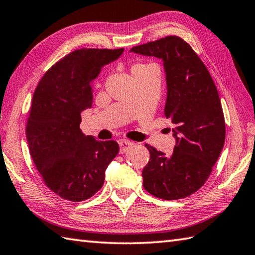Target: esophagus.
Here are the masks:
<instances>
[{"mask_svg": "<svg viewBox=\"0 0 255 255\" xmlns=\"http://www.w3.org/2000/svg\"><path fill=\"white\" fill-rule=\"evenodd\" d=\"M119 145H120V152L126 153L133 146V142L128 140H119Z\"/></svg>", "mask_w": 255, "mask_h": 255, "instance_id": "34e87169", "label": "esophagus"}]
</instances>
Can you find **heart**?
<instances>
[{"label": "heart", "mask_w": 255, "mask_h": 255, "mask_svg": "<svg viewBox=\"0 0 255 255\" xmlns=\"http://www.w3.org/2000/svg\"><path fill=\"white\" fill-rule=\"evenodd\" d=\"M147 66H150V65H146V64H135V65L132 66V72H135V71H138V70L145 69V68H147Z\"/></svg>", "instance_id": "obj_1"}]
</instances>
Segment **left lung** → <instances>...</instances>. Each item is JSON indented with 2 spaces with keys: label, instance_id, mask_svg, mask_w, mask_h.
Returning a JSON list of instances; mask_svg holds the SVG:
<instances>
[{
  "label": "left lung",
  "instance_id": "left-lung-1",
  "mask_svg": "<svg viewBox=\"0 0 255 255\" xmlns=\"http://www.w3.org/2000/svg\"><path fill=\"white\" fill-rule=\"evenodd\" d=\"M129 52L162 60L167 91L164 113L174 126L171 156L145 144L150 160L142 171L143 186L163 200L186 198L205 183L224 145L225 122L217 86L196 53L177 36Z\"/></svg>",
  "mask_w": 255,
  "mask_h": 255
}]
</instances>
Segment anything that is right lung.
<instances>
[{"label":"right lung","mask_w":255,"mask_h":255,"mask_svg":"<svg viewBox=\"0 0 255 255\" xmlns=\"http://www.w3.org/2000/svg\"><path fill=\"white\" fill-rule=\"evenodd\" d=\"M124 49H81L55 63L33 94L27 119L30 154L46 185L80 202L103 186L105 170L119 153L115 141H98L80 128L81 112L92 108L93 82Z\"/></svg>","instance_id":"right-lung-1"}]
</instances>
